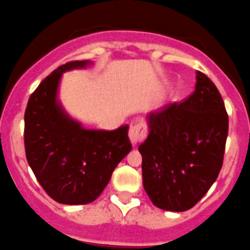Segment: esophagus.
<instances>
[{"label":"esophagus","mask_w":250,"mask_h":250,"mask_svg":"<svg viewBox=\"0 0 250 250\" xmlns=\"http://www.w3.org/2000/svg\"><path fill=\"white\" fill-rule=\"evenodd\" d=\"M147 135V126L144 123H134L131 124L129 130V139L131 141L132 146H136L139 142L145 140Z\"/></svg>","instance_id":"obj_1"}]
</instances>
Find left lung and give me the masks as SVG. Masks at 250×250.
I'll list each match as a JSON object with an SVG mask.
<instances>
[{
	"instance_id": "8db88e82",
	"label": "left lung",
	"mask_w": 250,
	"mask_h": 250,
	"mask_svg": "<svg viewBox=\"0 0 250 250\" xmlns=\"http://www.w3.org/2000/svg\"><path fill=\"white\" fill-rule=\"evenodd\" d=\"M142 156L144 188L154 206L183 212L201 200L223 163L228 115L212 81L196 72L195 91L180 104L147 115Z\"/></svg>"
}]
</instances>
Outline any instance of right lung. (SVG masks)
Instances as JSON below:
<instances>
[{
  "label": "right lung",
  "instance_id": "right-lung-1",
  "mask_svg": "<svg viewBox=\"0 0 250 250\" xmlns=\"http://www.w3.org/2000/svg\"><path fill=\"white\" fill-rule=\"evenodd\" d=\"M91 65L72 61L52 71L30 96L24 114L28 163L50 198L65 205L96 200L132 148L127 125L114 131L85 129L59 101L63 72Z\"/></svg>",
  "mask_w": 250,
  "mask_h": 250
}]
</instances>
